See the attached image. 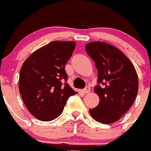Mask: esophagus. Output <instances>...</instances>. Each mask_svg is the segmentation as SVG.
Returning a JSON list of instances; mask_svg holds the SVG:
<instances>
[{"instance_id":"esophagus-1","label":"esophagus","mask_w":151,"mask_h":151,"mask_svg":"<svg viewBox=\"0 0 151 151\" xmlns=\"http://www.w3.org/2000/svg\"><path fill=\"white\" fill-rule=\"evenodd\" d=\"M90 91H91L90 88H88V87H86V88H85L84 89L82 90V92L84 94H88V93H89Z\"/></svg>"}]
</instances>
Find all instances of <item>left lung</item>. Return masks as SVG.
<instances>
[{"mask_svg": "<svg viewBox=\"0 0 151 151\" xmlns=\"http://www.w3.org/2000/svg\"><path fill=\"white\" fill-rule=\"evenodd\" d=\"M86 50L95 63L98 82L94 91L97 106L89 109L94 120L102 124L117 122L133 105L138 91V77L130 60L117 47L107 42L87 43Z\"/></svg>", "mask_w": 151, "mask_h": 151, "instance_id": "left-lung-1", "label": "left lung"}]
</instances>
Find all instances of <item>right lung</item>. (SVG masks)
Listing matches in <instances>:
<instances>
[{
  "mask_svg": "<svg viewBox=\"0 0 151 151\" xmlns=\"http://www.w3.org/2000/svg\"><path fill=\"white\" fill-rule=\"evenodd\" d=\"M76 47L74 41H53L24 61L19 91L29 113L42 122L56 119L69 96L77 94L67 82L65 66Z\"/></svg>",
  "mask_w": 151,
  "mask_h": 151,
  "instance_id": "obj_1",
  "label": "right lung"
}]
</instances>
